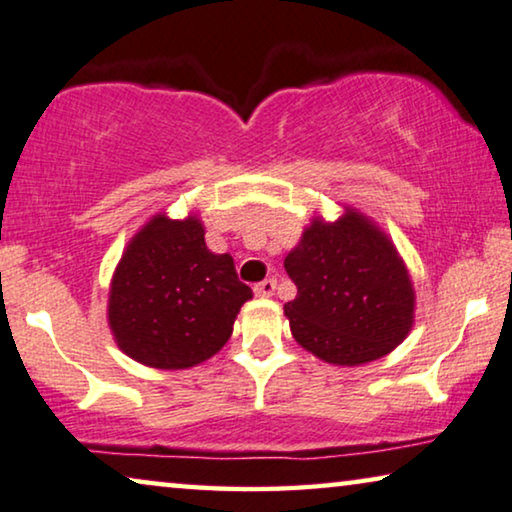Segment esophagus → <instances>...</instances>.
Wrapping results in <instances>:
<instances>
[{
  "label": "esophagus",
  "mask_w": 512,
  "mask_h": 512,
  "mask_svg": "<svg viewBox=\"0 0 512 512\" xmlns=\"http://www.w3.org/2000/svg\"><path fill=\"white\" fill-rule=\"evenodd\" d=\"M273 292H276V280L273 278H266L255 285V296H262V299H269Z\"/></svg>",
  "instance_id": "esophagus-1"
}]
</instances>
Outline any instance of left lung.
<instances>
[{
    "instance_id": "left-lung-1",
    "label": "left lung",
    "mask_w": 512,
    "mask_h": 512,
    "mask_svg": "<svg viewBox=\"0 0 512 512\" xmlns=\"http://www.w3.org/2000/svg\"><path fill=\"white\" fill-rule=\"evenodd\" d=\"M296 299L285 303L294 340L324 363L363 365L391 354L414 326L416 292L398 248L375 220L345 207L315 216L285 257Z\"/></svg>"
}]
</instances>
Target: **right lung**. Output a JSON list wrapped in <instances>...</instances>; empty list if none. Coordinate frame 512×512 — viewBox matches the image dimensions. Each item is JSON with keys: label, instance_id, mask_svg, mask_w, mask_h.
<instances>
[{"label": "right lung", "instance_id": "1", "mask_svg": "<svg viewBox=\"0 0 512 512\" xmlns=\"http://www.w3.org/2000/svg\"><path fill=\"white\" fill-rule=\"evenodd\" d=\"M253 289L234 259L204 241L202 220L151 216L128 241L110 280L108 326L117 347L158 370L193 368L230 340Z\"/></svg>", "mask_w": 512, "mask_h": 512}]
</instances>
